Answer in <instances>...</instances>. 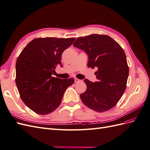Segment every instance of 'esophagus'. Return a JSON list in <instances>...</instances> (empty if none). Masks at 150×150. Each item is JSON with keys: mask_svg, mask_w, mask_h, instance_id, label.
<instances>
[{"mask_svg": "<svg viewBox=\"0 0 150 150\" xmlns=\"http://www.w3.org/2000/svg\"><path fill=\"white\" fill-rule=\"evenodd\" d=\"M74 82H75V83H79V82H81V80L79 79H78V78H75Z\"/></svg>", "mask_w": 150, "mask_h": 150, "instance_id": "1", "label": "esophagus"}]
</instances>
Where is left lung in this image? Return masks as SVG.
I'll return each instance as SVG.
<instances>
[{"instance_id":"1","label":"left lung","mask_w":150,"mask_h":150,"mask_svg":"<svg viewBox=\"0 0 150 150\" xmlns=\"http://www.w3.org/2000/svg\"><path fill=\"white\" fill-rule=\"evenodd\" d=\"M73 46L88 54V67L98 68V81L84 80L87 89L80 95L81 101L95 111L110 110L126 88L129 67L123 49L110 36L99 34L78 38Z\"/></svg>"}]
</instances>
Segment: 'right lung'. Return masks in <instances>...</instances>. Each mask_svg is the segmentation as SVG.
<instances>
[{
    "mask_svg": "<svg viewBox=\"0 0 150 150\" xmlns=\"http://www.w3.org/2000/svg\"><path fill=\"white\" fill-rule=\"evenodd\" d=\"M75 38L34 39L22 50L16 64V83L25 105L39 115H47L60 105L64 93L74 83L72 78L52 77L61 65L64 51Z\"/></svg>",
    "mask_w": 150,
    "mask_h": 150,
    "instance_id": "add662e5",
    "label": "right lung"
}]
</instances>
